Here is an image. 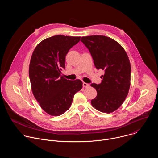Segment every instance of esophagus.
<instances>
[{
    "instance_id": "esophagus-1",
    "label": "esophagus",
    "mask_w": 158,
    "mask_h": 158,
    "mask_svg": "<svg viewBox=\"0 0 158 158\" xmlns=\"http://www.w3.org/2000/svg\"><path fill=\"white\" fill-rule=\"evenodd\" d=\"M82 86L84 87H88L89 86V84L86 82H82Z\"/></svg>"
}]
</instances>
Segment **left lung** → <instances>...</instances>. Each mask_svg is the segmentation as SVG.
<instances>
[{"instance_id": "obj_1", "label": "left lung", "mask_w": 158, "mask_h": 158, "mask_svg": "<svg viewBox=\"0 0 158 158\" xmlns=\"http://www.w3.org/2000/svg\"><path fill=\"white\" fill-rule=\"evenodd\" d=\"M81 41L90 52L96 69L105 73L100 84L91 85L97 91L91 104L104 113H110L122 105L129 92L131 69L128 56L118 42L104 35L82 37Z\"/></svg>"}]
</instances>
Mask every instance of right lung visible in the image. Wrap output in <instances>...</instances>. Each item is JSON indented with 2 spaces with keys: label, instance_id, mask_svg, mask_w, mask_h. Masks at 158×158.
<instances>
[{
  "label": "right lung",
  "instance_id": "add662e5",
  "mask_svg": "<svg viewBox=\"0 0 158 158\" xmlns=\"http://www.w3.org/2000/svg\"><path fill=\"white\" fill-rule=\"evenodd\" d=\"M80 39L54 35L40 42L32 53L29 69L32 93L42 109L51 116L68 110L74 94L82 89L81 80H67L60 75L67 52Z\"/></svg>",
  "mask_w": 158,
  "mask_h": 158
}]
</instances>
